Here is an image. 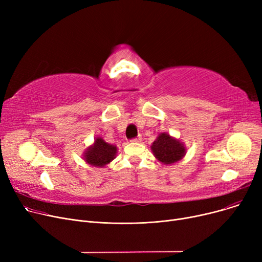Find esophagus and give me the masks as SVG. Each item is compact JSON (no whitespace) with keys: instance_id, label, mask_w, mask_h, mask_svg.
<instances>
[{"instance_id":"1","label":"esophagus","mask_w":262,"mask_h":262,"mask_svg":"<svg viewBox=\"0 0 262 262\" xmlns=\"http://www.w3.org/2000/svg\"><path fill=\"white\" fill-rule=\"evenodd\" d=\"M141 136H138V137H136V138H134V139H132L130 141L132 142H134V143H137V142H140L141 141Z\"/></svg>"}]
</instances>
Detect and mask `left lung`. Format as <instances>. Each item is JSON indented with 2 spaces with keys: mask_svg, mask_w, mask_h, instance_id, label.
I'll return each mask as SVG.
<instances>
[{
  "mask_svg": "<svg viewBox=\"0 0 262 262\" xmlns=\"http://www.w3.org/2000/svg\"><path fill=\"white\" fill-rule=\"evenodd\" d=\"M150 149L154 156L164 164H172L186 155L185 145L167 133H161L153 142Z\"/></svg>",
  "mask_w": 262,
  "mask_h": 262,
  "instance_id": "left-lung-1",
  "label": "left lung"
}]
</instances>
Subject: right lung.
Here are the masks:
<instances>
[{
	"label": "right lung",
	"mask_w": 262,
	"mask_h": 262,
	"mask_svg": "<svg viewBox=\"0 0 262 262\" xmlns=\"http://www.w3.org/2000/svg\"><path fill=\"white\" fill-rule=\"evenodd\" d=\"M116 145L108 144L102 138L98 137V138L94 139V143L85 150L84 160L93 167L103 168L116 158Z\"/></svg>",
	"instance_id": "1"
}]
</instances>
